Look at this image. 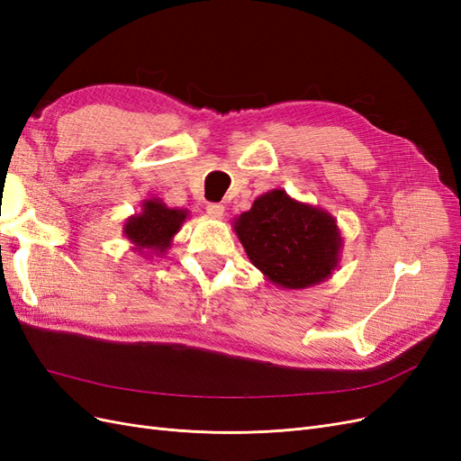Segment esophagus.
<instances>
[{
  "mask_svg": "<svg viewBox=\"0 0 461 461\" xmlns=\"http://www.w3.org/2000/svg\"><path fill=\"white\" fill-rule=\"evenodd\" d=\"M205 209H207V213L215 219H221L222 215H225V205L222 203H207Z\"/></svg>",
  "mask_w": 461,
  "mask_h": 461,
  "instance_id": "1",
  "label": "esophagus"
}]
</instances>
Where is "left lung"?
<instances>
[{
  "label": "left lung",
  "instance_id": "8db88e82",
  "mask_svg": "<svg viewBox=\"0 0 461 461\" xmlns=\"http://www.w3.org/2000/svg\"><path fill=\"white\" fill-rule=\"evenodd\" d=\"M232 229L248 259L278 288H310L339 269L344 240L337 219L283 188L261 194Z\"/></svg>",
  "mask_w": 461,
  "mask_h": 461
}]
</instances>
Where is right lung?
<instances>
[{
	"mask_svg": "<svg viewBox=\"0 0 461 461\" xmlns=\"http://www.w3.org/2000/svg\"><path fill=\"white\" fill-rule=\"evenodd\" d=\"M188 217V209L169 207L159 198H148L142 202L140 212L122 222V234L138 256H163Z\"/></svg>",
	"mask_w": 461,
	"mask_h": 461,
	"instance_id": "add662e5",
	"label": "right lung"
}]
</instances>
